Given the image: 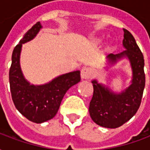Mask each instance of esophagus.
I'll return each instance as SVG.
<instances>
[{"label": "esophagus", "instance_id": "34e87169", "mask_svg": "<svg viewBox=\"0 0 150 150\" xmlns=\"http://www.w3.org/2000/svg\"><path fill=\"white\" fill-rule=\"evenodd\" d=\"M93 71L90 67H83L81 70V78L83 79H88L92 77Z\"/></svg>", "mask_w": 150, "mask_h": 150}]
</instances>
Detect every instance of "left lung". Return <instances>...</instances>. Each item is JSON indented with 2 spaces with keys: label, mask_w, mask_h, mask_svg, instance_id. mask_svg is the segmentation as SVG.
Returning a JSON list of instances; mask_svg holds the SVG:
<instances>
[{
  "label": "left lung",
  "mask_w": 150,
  "mask_h": 150,
  "mask_svg": "<svg viewBox=\"0 0 150 150\" xmlns=\"http://www.w3.org/2000/svg\"><path fill=\"white\" fill-rule=\"evenodd\" d=\"M124 30L123 46L125 50L107 56L112 65L124 58H128L132 68V76L129 88L115 93L108 87L92 80L93 96L89 105L91 118L98 125L116 129L124 125L134 116L141 105L145 85L144 56L132 34Z\"/></svg>",
  "instance_id": "1"
}]
</instances>
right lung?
I'll return each instance as SVG.
<instances>
[{"mask_svg":"<svg viewBox=\"0 0 150 150\" xmlns=\"http://www.w3.org/2000/svg\"><path fill=\"white\" fill-rule=\"evenodd\" d=\"M42 27L38 21L25 34L13 51L9 69L10 91L15 107L25 118L37 124L52 119L66 92L81 79L79 71L59 75L43 85L30 84L25 79L20 67L21 46L35 38Z\"/></svg>","mask_w":150,"mask_h":150,"instance_id":"obj_1","label":"right lung"}]
</instances>
